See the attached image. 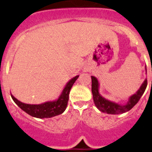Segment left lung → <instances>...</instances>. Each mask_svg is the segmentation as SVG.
I'll list each match as a JSON object with an SVG mask.
<instances>
[{
    "mask_svg": "<svg viewBox=\"0 0 152 152\" xmlns=\"http://www.w3.org/2000/svg\"><path fill=\"white\" fill-rule=\"evenodd\" d=\"M146 73H147V69L145 67ZM92 79V94L94 97V102L96 107L100 111L103 113H107L108 114H121V113H126L129 111L131 108H133L135 104H137L139 101L141 96L145 93V89L147 87V79H145V81L142 83L141 86L138 89L134 94L131 96L128 99V101L126 104H119L115 102L110 101V100L103 97L100 95L99 92L100 88V83L98 81L97 78L95 76H91Z\"/></svg>",
    "mask_w": 152,
    "mask_h": 152,
    "instance_id": "obj_1",
    "label": "left lung"
}]
</instances>
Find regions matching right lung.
I'll return each instance as SVG.
<instances>
[{"label":"right lung","mask_w":152,"mask_h":152,"mask_svg":"<svg viewBox=\"0 0 152 152\" xmlns=\"http://www.w3.org/2000/svg\"><path fill=\"white\" fill-rule=\"evenodd\" d=\"M79 75L72 78L65 86L58 99L52 101H47L40 104H28L22 103L11 94V97L15 103L22 110L31 117L44 119L50 118L55 116L59 115L65 111L69 100V94L74 83L78 79Z\"/></svg>","instance_id":"add662e5"}]
</instances>
